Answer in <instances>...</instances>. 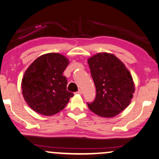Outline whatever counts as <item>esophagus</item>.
Returning <instances> with one entry per match:
<instances>
[{"mask_svg":"<svg viewBox=\"0 0 159 159\" xmlns=\"http://www.w3.org/2000/svg\"><path fill=\"white\" fill-rule=\"evenodd\" d=\"M75 94H82V91H81V90H78L77 92H75Z\"/></svg>","mask_w":159,"mask_h":159,"instance_id":"obj_1","label":"esophagus"}]
</instances>
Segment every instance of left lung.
I'll return each mask as SVG.
<instances>
[{"mask_svg":"<svg viewBox=\"0 0 159 159\" xmlns=\"http://www.w3.org/2000/svg\"><path fill=\"white\" fill-rule=\"evenodd\" d=\"M88 64L97 92L89 108L102 117L117 116L130 104L134 92L129 71L115 55L105 52L90 57Z\"/></svg>","mask_w":159,"mask_h":159,"instance_id":"1","label":"left lung"}]
</instances>
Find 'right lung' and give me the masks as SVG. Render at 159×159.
<instances>
[{
  "label": "right lung",
  "instance_id": "add662e5",
  "mask_svg": "<svg viewBox=\"0 0 159 159\" xmlns=\"http://www.w3.org/2000/svg\"><path fill=\"white\" fill-rule=\"evenodd\" d=\"M69 60L58 53L38 57L25 71L22 81V94L31 109L43 116H53L66 106L72 92L67 90L63 72Z\"/></svg>",
  "mask_w": 159,
  "mask_h": 159
}]
</instances>
